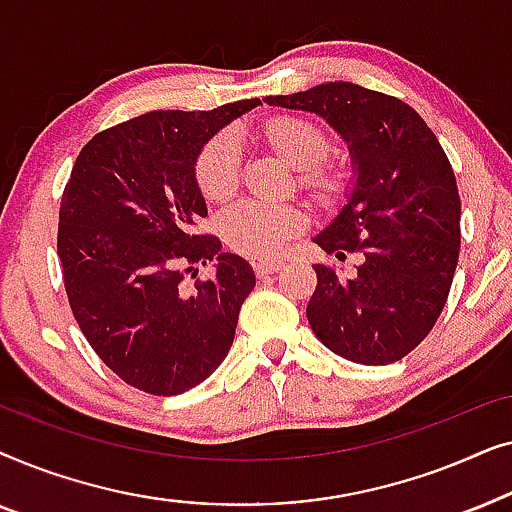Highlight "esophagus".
Returning <instances> with one entry per match:
<instances>
[{
	"instance_id": "1",
	"label": "esophagus",
	"mask_w": 512,
	"mask_h": 512,
	"mask_svg": "<svg viewBox=\"0 0 512 512\" xmlns=\"http://www.w3.org/2000/svg\"><path fill=\"white\" fill-rule=\"evenodd\" d=\"M282 268H284L282 261H258V263H254L256 277H268V275H272V272H277Z\"/></svg>"
}]
</instances>
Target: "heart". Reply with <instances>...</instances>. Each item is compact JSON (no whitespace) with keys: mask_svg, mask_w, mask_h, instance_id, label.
Listing matches in <instances>:
<instances>
[{"mask_svg":"<svg viewBox=\"0 0 512 512\" xmlns=\"http://www.w3.org/2000/svg\"><path fill=\"white\" fill-rule=\"evenodd\" d=\"M263 137L298 167L300 181L314 191H326L333 177L319 167L331 151V139L317 123L303 116H277L263 125ZM240 142L230 130L207 139L195 158V181L209 202L233 198L240 186ZM303 228V216L293 207L263 200H244L226 209L219 233L230 249L251 261H270L282 254L284 244Z\"/></svg>","mask_w":512,"mask_h":512,"instance_id":"obj_1","label":"heart"}]
</instances>
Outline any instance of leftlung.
<instances>
[{
  "label": "left lung",
  "mask_w": 512,
  "mask_h": 512,
  "mask_svg": "<svg viewBox=\"0 0 512 512\" xmlns=\"http://www.w3.org/2000/svg\"><path fill=\"white\" fill-rule=\"evenodd\" d=\"M265 102L324 116L347 139L356 167L349 202L314 242L338 261L361 254V263L349 279L314 265V335L363 366L403 359L438 321L459 261L461 200L443 146L415 109L356 83Z\"/></svg>",
  "instance_id": "obj_1"
}]
</instances>
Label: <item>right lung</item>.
Here are the masks:
<instances>
[{"instance_id": "add662e5", "label": "right lung", "mask_w": 512, "mask_h": 512, "mask_svg": "<svg viewBox=\"0 0 512 512\" xmlns=\"http://www.w3.org/2000/svg\"><path fill=\"white\" fill-rule=\"evenodd\" d=\"M258 97L212 111H149L83 146L60 202L58 256L83 335L125 384L177 396L207 380L233 345L256 277L216 235L195 158ZM217 263L196 280L197 265ZM191 274L193 285L185 282Z\"/></svg>"}]
</instances>
